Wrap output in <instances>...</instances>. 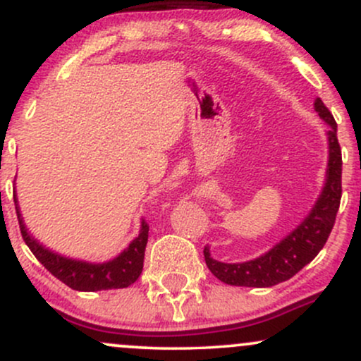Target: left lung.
Instances as JSON below:
<instances>
[{
  "mask_svg": "<svg viewBox=\"0 0 361 361\" xmlns=\"http://www.w3.org/2000/svg\"><path fill=\"white\" fill-rule=\"evenodd\" d=\"M314 110L327 126V168L324 185L312 209L295 229L281 238L275 246L256 258L243 263H224L214 259L210 247L204 256L209 270L219 280L235 287L267 288L292 279L317 256L333 231L341 200V149L338 144V126L321 98L314 100Z\"/></svg>",
  "mask_w": 361,
  "mask_h": 361,
  "instance_id": "1",
  "label": "left lung"
}]
</instances>
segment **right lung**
I'll use <instances>...</instances> for the list:
<instances>
[{
  "label": "right lung",
  "mask_w": 361,
  "mask_h": 361,
  "mask_svg": "<svg viewBox=\"0 0 361 361\" xmlns=\"http://www.w3.org/2000/svg\"><path fill=\"white\" fill-rule=\"evenodd\" d=\"M13 200L23 241L27 243V246L34 252L35 258L57 280L68 285L69 288L78 290V292H100V290L127 288L142 273L144 251H146L149 238V227L144 221H140L139 234L115 258L100 261V263H91V261L86 259L69 258V256H64L61 252L52 251L51 247L44 246L25 226L23 215L20 212L18 197H16V188L13 190Z\"/></svg>",
  "instance_id": "1"
}]
</instances>
